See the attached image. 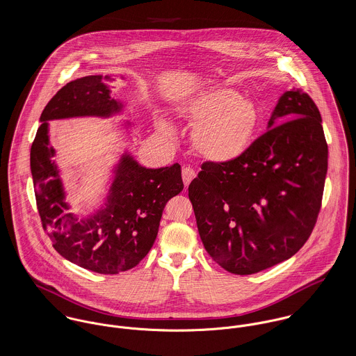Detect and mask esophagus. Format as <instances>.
Wrapping results in <instances>:
<instances>
[{
	"mask_svg": "<svg viewBox=\"0 0 356 356\" xmlns=\"http://www.w3.org/2000/svg\"><path fill=\"white\" fill-rule=\"evenodd\" d=\"M195 177H196V171L193 168H191V167L182 168V179H184V184L186 188L189 186V184L193 181Z\"/></svg>",
	"mask_w": 356,
	"mask_h": 356,
	"instance_id": "esophagus-1",
	"label": "esophagus"
}]
</instances>
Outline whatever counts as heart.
I'll return each instance as SVG.
<instances>
[{
    "instance_id": "b5f03b06",
    "label": "heart",
    "mask_w": 356,
    "mask_h": 356,
    "mask_svg": "<svg viewBox=\"0 0 356 356\" xmlns=\"http://www.w3.org/2000/svg\"><path fill=\"white\" fill-rule=\"evenodd\" d=\"M185 118L195 124L192 144L204 159L230 163L254 143L260 126L256 102L232 88H211L185 105Z\"/></svg>"
}]
</instances>
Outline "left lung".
Returning a JSON list of instances; mask_svg holds the SVG:
<instances>
[{"mask_svg":"<svg viewBox=\"0 0 356 356\" xmlns=\"http://www.w3.org/2000/svg\"><path fill=\"white\" fill-rule=\"evenodd\" d=\"M321 113L298 88L285 92L267 131L230 163L205 161L189 185L204 248L248 275L296 254L315 226L327 172Z\"/></svg>","mask_w":356,"mask_h":356,"instance_id":"left-lung-1","label":"left lung"}]
</instances>
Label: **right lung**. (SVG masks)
I'll use <instances>...</instances> for the list:
<instances>
[{
  "instance_id": "right-lung-1",
  "label": "right lung",
  "mask_w": 356,
  "mask_h": 356,
  "mask_svg": "<svg viewBox=\"0 0 356 356\" xmlns=\"http://www.w3.org/2000/svg\"><path fill=\"white\" fill-rule=\"evenodd\" d=\"M111 75H89L61 88L41 113L31 145L30 167L37 208L53 248L71 263L100 274L136 267L151 251L165 203L184 189L181 165L147 168L124 152L113 167L104 207L78 219L70 212L49 141V120L120 113L111 97ZM131 123H126V127Z\"/></svg>"
}]
</instances>
